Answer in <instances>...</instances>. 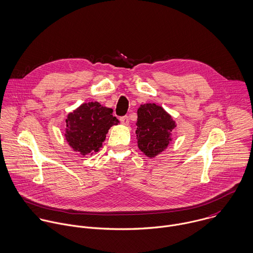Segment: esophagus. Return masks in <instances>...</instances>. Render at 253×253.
I'll list each match as a JSON object with an SVG mask.
<instances>
[{"label": "esophagus", "mask_w": 253, "mask_h": 253, "mask_svg": "<svg viewBox=\"0 0 253 253\" xmlns=\"http://www.w3.org/2000/svg\"><path fill=\"white\" fill-rule=\"evenodd\" d=\"M120 121H121V123L123 124V125H125V126H127L128 124H129V120H128V117H122L121 119H120Z\"/></svg>", "instance_id": "esophagus-1"}]
</instances>
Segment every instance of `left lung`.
<instances>
[{
	"label": "left lung",
	"mask_w": 253,
	"mask_h": 253,
	"mask_svg": "<svg viewBox=\"0 0 253 253\" xmlns=\"http://www.w3.org/2000/svg\"><path fill=\"white\" fill-rule=\"evenodd\" d=\"M137 146L147 157L154 158L167 149L172 141V131L177 125L172 116L154 103L140 105L137 109Z\"/></svg>",
	"instance_id": "8db88e82"
}]
</instances>
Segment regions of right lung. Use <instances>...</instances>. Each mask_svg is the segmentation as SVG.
Wrapping results in <instances>:
<instances>
[{
    "mask_svg": "<svg viewBox=\"0 0 253 253\" xmlns=\"http://www.w3.org/2000/svg\"><path fill=\"white\" fill-rule=\"evenodd\" d=\"M113 110L98 102L83 103L67 115L65 139L69 146L83 157L98 152L109 129L120 124Z\"/></svg>",
    "mask_w": 253,
    "mask_h": 253,
    "instance_id": "add662e5",
    "label": "right lung"
}]
</instances>
